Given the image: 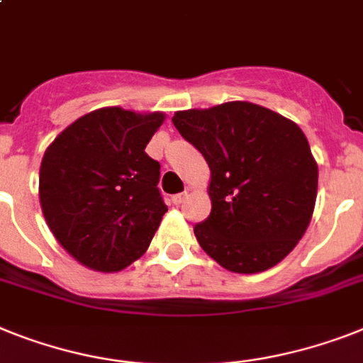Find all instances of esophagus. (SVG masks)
<instances>
[{"mask_svg": "<svg viewBox=\"0 0 363 363\" xmlns=\"http://www.w3.org/2000/svg\"><path fill=\"white\" fill-rule=\"evenodd\" d=\"M187 199H189V193H187V191H185V193L174 194V196H172V202H174L176 206H179V203H184Z\"/></svg>", "mask_w": 363, "mask_h": 363, "instance_id": "1", "label": "esophagus"}]
</instances>
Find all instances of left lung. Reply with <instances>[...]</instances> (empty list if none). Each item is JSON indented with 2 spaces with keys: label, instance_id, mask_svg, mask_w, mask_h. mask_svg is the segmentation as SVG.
I'll use <instances>...</instances> for the list:
<instances>
[{
  "label": "left lung",
  "instance_id": "8db88e82",
  "mask_svg": "<svg viewBox=\"0 0 363 363\" xmlns=\"http://www.w3.org/2000/svg\"><path fill=\"white\" fill-rule=\"evenodd\" d=\"M176 130L211 170L200 247L239 274L267 271L296 247L317 199L315 157L293 121L250 101L176 111Z\"/></svg>",
  "mask_w": 363,
  "mask_h": 363
}]
</instances>
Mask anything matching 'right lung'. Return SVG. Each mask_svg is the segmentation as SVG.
<instances>
[{"mask_svg":"<svg viewBox=\"0 0 363 363\" xmlns=\"http://www.w3.org/2000/svg\"><path fill=\"white\" fill-rule=\"evenodd\" d=\"M167 115L122 107L91 111L48 146L38 196L48 226L76 262L116 272L139 259L167 206L160 163L145 152Z\"/></svg>","mask_w":363,"mask_h":363,"instance_id":"right-lung-1","label":"right lung"}]
</instances>
